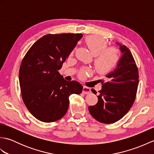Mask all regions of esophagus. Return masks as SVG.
Wrapping results in <instances>:
<instances>
[{"mask_svg":"<svg viewBox=\"0 0 154 154\" xmlns=\"http://www.w3.org/2000/svg\"><path fill=\"white\" fill-rule=\"evenodd\" d=\"M83 93L84 94H89L91 93V89L89 87L84 86L83 89Z\"/></svg>","mask_w":154,"mask_h":154,"instance_id":"obj_1","label":"esophagus"}]
</instances>
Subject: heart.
<instances>
[{"label": "heart", "mask_w": 154, "mask_h": 154, "mask_svg": "<svg viewBox=\"0 0 154 154\" xmlns=\"http://www.w3.org/2000/svg\"><path fill=\"white\" fill-rule=\"evenodd\" d=\"M85 44L91 54L95 57L94 67L97 73H106L117 65L120 57V50L116 46L107 48V42L103 38L89 35L85 38ZM90 72L89 69H83L79 72V76L84 77Z\"/></svg>", "instance_id": "obj_1"}]
</instances>
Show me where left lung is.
<instances>
[{
    "label": "left lung",
    "instance_id": "obj_1",
    "mask_svg": "<svg viewBox=\"0 0 154 154\" xmlns=\"http://www.w3.org/2000/svg\"><path fill=\"white\" fill-rule=\"evenodd\" d=\"M120 45L122 56L113 71L101 79L98 103L89 106V110L94 119L104 124H112L120 120L128 112L134 102L139 83L138 69L130 50ZM92 92L97 91L93 89Z\"/></svg>",
    "mask_w": 154,
    "mask_h": 154
}]
</instances>
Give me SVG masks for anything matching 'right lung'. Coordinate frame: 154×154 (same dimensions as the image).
Listing matches in <instances>:
<instances>
[{"mask_svg": "<svg viewBox=\"0 0 154 154\" xmlns=\"http://www.w3.org/2000/svg\"><path fill=\"white\" fill-rule=\"evenodd\" d=\"M83 37L81 34H47L32 45L20 67L19 82L22 100L35 118L52 122L66 114L72 94L83 86L65 81L59 70Z\"/></svg>", "mask_w": 154, "mask_h": 154, "instance_id": "1", "label": "right lung"}]
</instances>
